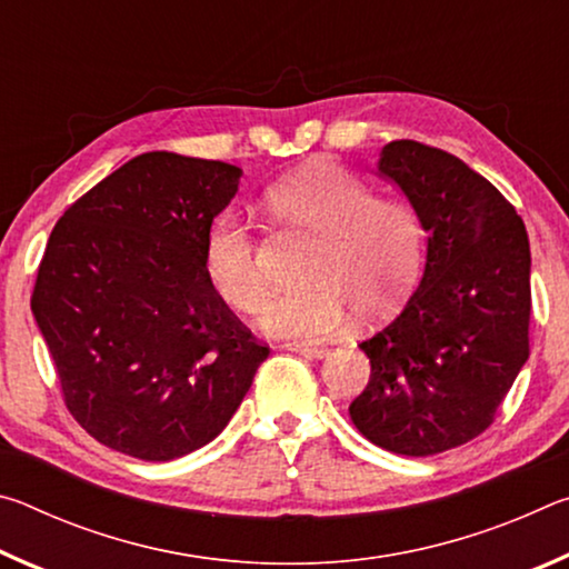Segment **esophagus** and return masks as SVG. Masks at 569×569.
<instances>
[{
  "label": "esophagus",
  "mask_w": 569,
  "mask_h": 569,
  "mask_svg": "<svg viewBox=\"0 0 569 569\" xmlns=\"http://www.w3.org/2000/svg\"><path fill=\"white\" fill-rule=\"evenodd\" d=\"M288 351H296V353H303L308 356V359H323L326 353H329V349L321 343H286Z\"/></svg>",
  "instance_id": "esophagus-1"
}]
</instances>
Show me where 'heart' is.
Listing matches in <instances>:
<instances>
[{"mask_svg": "<svg viewBox=\"0 0 569 569\" xmlns=\"http://www.w3.org/2000/svg\"><path fill=\"white\" fill-rule=\"evenodd\" d=\"M263 206L276 223L319 236L306 258V286L276 296L261 313V329L291 339L339 331L353 308L381 316L417 283L423 228L403 200L377 198L369 182L331 162H313L266 190ZM210 286L238 311H256L268 293L258 240L243 218L220 213L203 246Z\"/></svg>", "mask_w": 569, "mask_h": 569, "instance_id": "obj_1", "label": "heart"}]
</instances>
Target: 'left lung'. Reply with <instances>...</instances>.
I'll return each instance as SVG.
<instances>
[{"label": "left lung", "instance_id": "left-lung-1", "mask_svg": "<svg viewBox=\"0 0 569 569\" xmlns=\"http://www.w3.org/2000/svg\"><path fill=\"white\" fill-rule=\"evenodd\" d=\"M427 230L417 291L359 343L371 379L351 401L356 429L403 457L467 445L495 421L529 356V238L515 206L467 162L413 140L379 156Z\"/></svg>", "mask_w": 569, "mask_h": 569}]
</instances>
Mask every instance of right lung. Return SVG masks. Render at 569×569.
<instances>
[{"label": "right lung", "instance_id": "right-lung-1", "mask_svg": "<svg viewBox=\"0 0 569 569\" xmlns=\"http://www.w3.org/2000/svg\"><path fill=\"white\" fill-rule=\"evenodd\" d=\"M240 176L220 160L142 152L57 220L32 313L67 409L100 445L146 461L206 447L266 361L203 266Z\"/></svg>", "mask_w": 569, "mask_h": 569}]
</instances>
